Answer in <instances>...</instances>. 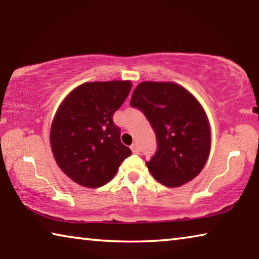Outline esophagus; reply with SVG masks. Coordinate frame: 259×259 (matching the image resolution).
Returning a JSON list of instances; mask_svg holds the SVG:
<instances>
[{
    "label": "esophagus",
    "instance_id": "1",
    "mask_svg": "<svg viewBox=\"0 0 259 259\" xmlns=\"http://www.w3.org/2000/svg\"><path fill=\"white\" fill-rule=\"evenodd\" d=\"M130 148H131V151H133V153H135V154H137V153H139V146H138L137 143H134L133 145L130 146Z\"/></svg>",
    "mask_w": 259,
    "mask_h": 259
}]
</instances>
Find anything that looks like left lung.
Masks as SVG:
<instances>
[{
	"label": "left lung",
	"mask_w": 259,
	"mask_h": 259,
	"mask_svg": "<svg viewBox=\"0 0 259 259\" xmlns=\"http://www.w3.org/2000/svg\"><path fill=\"white\" fill-rule=\"evenodd\" d=\"M131 107L143 112L156 136L155 154L146 162L152 176L168 187L192 181L203 169L210 152V128L194 96L174 82H142Z\"/></svg>",
	"instance_id": "left-lung-1"
}]
</instances>
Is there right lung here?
<instances>
[{"label": "right lung", "instance_id": "right-lung-1", "mask_svg": "<svg viewBox=\"0 0 259 259\" xmlns=\"http://www.w3.org/2000/svg\"><path fill=\"white\" fill-rule=\"evenodd\" d=\"M130 81L88 82L69 94L57 111L50 131L59 168L84 187H100L131 155L121 143L113 114L131 90Z\"/></svg>", "mask_w": 259, "mask_h": 259}]
</instances>
